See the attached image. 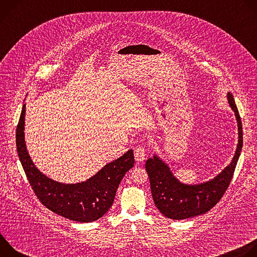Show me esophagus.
<instances>
[{
  "instance_id": "esophagus-1",
  "label": "esophagus",
  "mask_w": 257,
  "mask_h": 257,
  "mask_svg": "<svg viewBox=\"0 0 257 257\" xmlns=\"http://www.w3.org/2000/svg\"><path fill=\"white\" fill-rule=\"evenodd\" d=\"M134 157L137 163H142L145 160V149L144 148H138L135 150Z\"/></svg>"
}]
</instances>
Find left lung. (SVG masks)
<instances>
[{
    "label": "left lung",
    "instance_id": "8db88e82",
    "mask_svg": "<svg viewBox=\"0 0 257 257\" xmlns=\"http://www.w3.org/2000/svg\"><path fill=\"white\" fill-rule=\"evenodd\" d=\"M228 103L233 109L238 127V143L231 163L215 177L197 184L180 181L169 164L155 154L145 163L151 182L152 195L158 209L172 219H185L203 214L222 198L232 180L243 144L242 123L233 94L227 93Z\"/></svg>",
    "mask_w": 257,
    "mask_h": 257
}]
</instances>
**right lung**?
Here are the masks:
<instances>
[{
	"instance_id": "obj_1",
	"label": "right lung",
	"mask_w": 257,
	"mask_h": 257,
	"mask_svg": "<svg viewBox=\"0 0 257 257\" xmlns=\"http://www.w3.org/2000/svg\"><path fill=\"white\" fill-rule=\"evenodd\" d=\"M26 103L16 129V146L20 163L30 186L41 202L66 218L78 223H90L111 208L120 182L134 166L133 151L104 165L93 176L78 183L56 181L41 172L31 160L25 143Z\"/></svg>"
}]
</instances>
